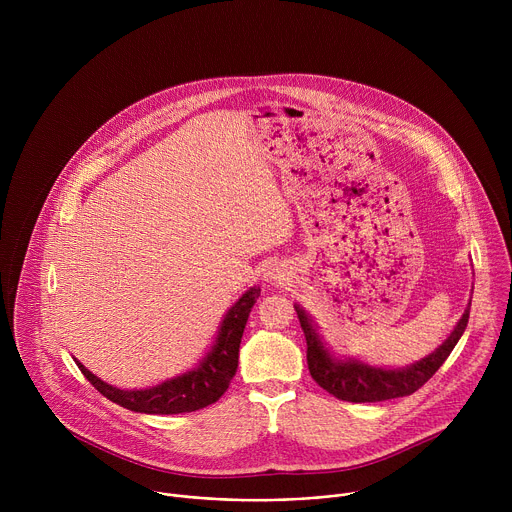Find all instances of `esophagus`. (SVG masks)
Returning a JSON list of instances; mask_svg holds the SVG:
<instances>
[{
  "mask_svg": "<svg viewBox=\"0 0 512 512\" xmlns=\"http://www.w3.org/2000/svg\"><path fill=\"white\" fill-rule=\"evenodd\" d=\"M263 279L269 283H281V281H285V269L281 265H271L269 269H265Z\"/></svg>",
  "mask_w": 512,
  "mask_h": 512,
  "instance_id": "esophagus-1",
  "label": "esophagus"
}]
</instances>
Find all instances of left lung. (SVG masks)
Masks as SVG:
<instances>
[{
  "mask_svg": "<svg viewBox=\"0 0 512 512\" xmlns=\"http://www.w3.org/2000/svg\"><path fill=\"white\" fill-rule=\"evenodd\" d=\"M470 304L464 310L462 318L454 326L452 334L437 346L431 354L425 358L407 364L401 369H387V367H375V364L362 362L358 358H338L330 352L322 336L318 334V326L314 324L312 316L300 306L294 304L306 344H308V369L312 379L326 389L330 395L342 401L350 403H377L397 397H407L415 393L419 387H423L435 371L442 367L458 340L462 338L468 318H470Z\"/></svg>",
  "mask_w": 512,
  "mask_h": 512,
  "instance_id": "1",
  "label": "left lung"
}]
</instances>
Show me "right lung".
<instances>
[{"label": "right lung", "mask_w": 512, "mask_h": 512, "mask_svg": "<svg viewBox=\"0 0 512 512\" xmlns=\"http://www.w3.org/2000/svg\"><path fill=\"white\" fill-rule=\"evenodd\" d=\"M261 289L257 285L249 287L245 294L229 308L221 328L194 369L168 379L156 387L148 389H119L99 377H95L83 362L75 360L87 381L109 401L135 411V413H152V415H174L190 413L202 407L212 405L223 397L229 389L231 379L239 367V346L243 338L245 324L249 320L251 308L255 306Z\"/></svg>", "instance_id": "1"}]
</instances>
